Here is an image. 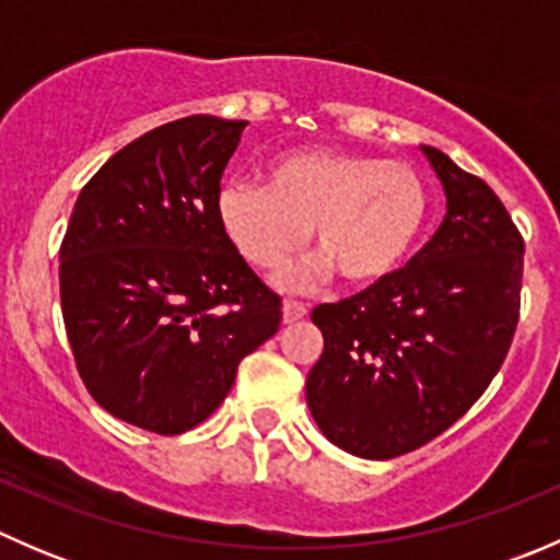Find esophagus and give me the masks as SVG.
I'll return each instance as SVG.
<instances>
[{
  "instance_id": "obj_1",
  "label": "esophagus",
  "mask_w": 560,
  "mask_h": 560,
  "mask_svg": "<svg viewBox=\"0 0 560 560\" xmlns=\"http://www.w3.org/2000/svg\"><path fill=\"white\" fill-rule=\"evenodd\" d=\"M306 314H308V308L303 306V303H298V301H287L284 306H281V316H284L287 325H292V322L303 319V316H306Z\"/></svg>"
}]
</instances>
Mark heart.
<instances>
[{
	"instance_id": "b5f03b06",
	"label": "heart",
	"mask_w": 560,
	"mask_h": 560,
	"mask_svg": "<svg viewBox=\"0 0 560 560\" xmlns=\"http://www.w3.org/2000/svg\"><path fill=\"white\" fill-rule=\"evenodd\" d=\"M224 233L257 268H281L312 228L322 257L281 276L308 287L338 270L347 284L371 287L404 265L428 219L422 175L406 162L338 149H298L276 156L268 184L228 178L217 191Z\"/></svg>"
}]
</instances>
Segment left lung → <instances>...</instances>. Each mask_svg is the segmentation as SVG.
Instances as JSON below:
<instances>
[{
	"label": "left lung",
	"mask_w": 560,
	"mask_h": 560,
	"mask_svg": "<svg viewBox=\"0 0 560 560\" xmlns=\"http://www.w3.org/2000/svg\"><path fill=\"white\" fill-rule=\"evenodd\" d=\"M447 217L380 284L312 312L325 349L306 404L336 447L389 460L460 420L510 352L521 312L523 238L495 191L420 145Z\"/></svg>",
	"instance_id": "8db88e82"
}]
</instances>
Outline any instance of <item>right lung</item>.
Wrapping results in <instances>:
<instances>
[{
  "mask_svg": "<svg viewBox=\"0 0 560 560\" xmlns=\"http://www.w3.org/2000/svg\"><path fill=\"white\" fill-rule=\"evenodd\" d=\"M246 121L186 116L140 135L78 195L59 290L78 374L129 425L175 436L217 411L281 322L217 213Z\"/></svg>",
  "mask_w": 560,
  "mask_h": 560,
  "instance_id": "right-lung-1",
  "label": "right lung"
}]
</instances>
